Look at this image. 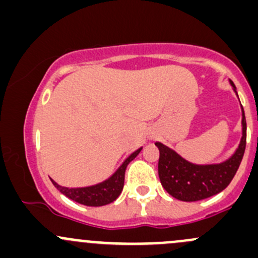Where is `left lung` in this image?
I'll list each match as a JSON object with an SVG mask.
<instances>
[{"label": "left lung", "instance_id": "left-lung-1", "mask_svg": "<svg viewBox=\"0 0 258 258\" xmlns=\"http://www.w3.org/2000/svg\"><path fill=\"white\" fill-rule=\"evenodd\" d=\"M232 90L236 87L230 81ZM242 110V137L234 154L225 161L210 165H197L183 159L168 146L156 141L155 145L160 150L159 177L162 187L173 198L183 202H197L218 195L228 187L234 178L246 146V119Z\"/></svg>", "mask_w": 258, "mask_h": 258}]
</instances>
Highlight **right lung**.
I'll return each instance as SVG.
<instances>
[{
  "mask_svg": "<svg viewBox=\"0 0 258 258\" xmlns=\"http://www.w3.org/2000/svg\"><path fill=\"white\" fill-rule=\"evenodd\" d=\"M141 149L143 148H139L138 150L133 152V154H130L109 178L104 179L103 182H99V183L97 184L87 185V187L69 188L62 187V185L57 184L54 179H50L52 184H54L63 196L73 199V201L77 202V203L84 204V206L87 207L107 206V204L114 202L121 193L124 185V174H125L126 166L139 155Z\"/></svg>",
  "mask_w": 258,
  "mask_h": 258,
  "instance_id": "obj_1",
  "label": "right lung"
}]
</instances>
